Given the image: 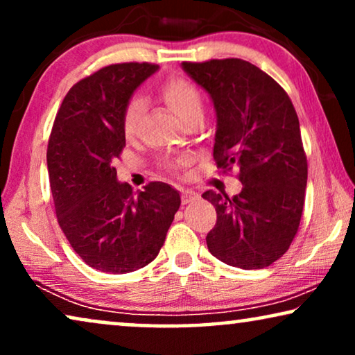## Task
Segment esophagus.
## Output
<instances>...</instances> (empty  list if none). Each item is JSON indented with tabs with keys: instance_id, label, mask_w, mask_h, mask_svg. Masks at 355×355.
Here are the masks:
<instances>
[{
	"instance_id": "esophagus-1",
	"label": "esophagus",
	"mask_w": 355,
	"mask_h": 355,
	"mask_svg": "<svg viewBox=\"0 0 355 355\" xmlns=\"http://www.w3.org/2000/svg\"><path fill=\"white\" fill-rule=\"evenodd\" d=\"M197 198H198V193L193 192V191H182L181 192V200H182L184 205H186V203H191L193 200H197Z\"/></svg>"
}]
</instances>
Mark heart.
I'll use <instances>...</instances> for the list:
<instances>
[{
	"label": "heart",
	"mask_w": 355,
	"mask_h": 355,
	"mask_svg": "<svg viewBox=\"0 0 355 355\" xmlns=\"http://www.w3.org/2000/svg\"><path fill=\"white\" fill-rule=\"evenodd\" d=\"M162 95L169 108L182 121H187L196 114H202L203 98L200 90L192 82L182 79V77H171L164 82ZM140 114H142V100L139 96H134L128 101L123 111V118H121V128H123V132L128 139L134 137L137 132Z\"/></svg>",
	"instance_id": "1"
}]
</instances>
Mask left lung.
<instances>
[{
	"mask_svg": "<svg viewBox=\"0 0 355 355\" xmlns=\"http://www.w3.org/2000/svg\"><path fill=\"white\" fill-rule=\"evenodd\" d=\"M216 110L213 158L239 168L242 191L202 193L216 210L207 234L213 257L242 270L270 266L297 234L307 187L299 118L283 87L249 61L226 58L182 62Z\"/></svg>",
	"mask_w": 355,
	"mask_h": 355,
	"instance_id": "left-lung-1",
	"label": "left lung"
}]
</instances>
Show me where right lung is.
Returning <instances> with one entry per match:
<instances>
[{
	"label": "right lung",
	"mask_w": 355,
	"mask_h": 355,
	"mask_svg": "<svg viewBox=\"0 0 355 355\" xmlns=\"http://www.w3.org/2000/svg\"><path fill=\"white\" fill-rule=\"evenodd\" d=\"M158 69L152 62L110 64L71 87L48 140L53 203L62 232L92 268L123 275L155 260L181 197L164 182L134 193L118 182L125 147L121 128L130 95Z\"/></svg>",
	"instance_id": "add662e5"
}]
</instances>
